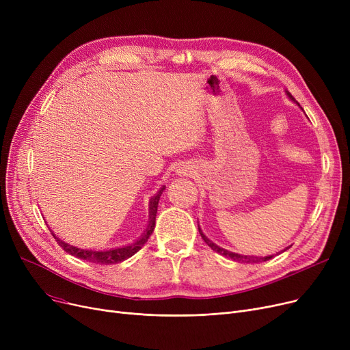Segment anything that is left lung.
I'll return each instance as SVG.
<instances>
[{"instance_id": "obj_1", "label": "left lung", "mask_w": 350, "mask_h": 350, "mask_svg": "<svg viewBox=\"0 0 350 350\" xmlns=\"http://www.w3.org/2000/svg\"><path fill=\"white\" fill-rule=\"evenodd\" d=\"M286 95H288V98L289 99H292L293 100V98H292V95L289 94V92L286 90ZM198 231H200V235L203 237V240H204V243L213 250V251H215V252H218V254H221L223 256H227V258H231L232 261H237V262H244V264H256V262H264V261H268V260H271L273 255H269V256H251V255H241V254H235V252H231V251H227V250H224V248H221V247H218V245H215L213 241H210L208 238L203 234V231H201V228H200V226H198ZM285 251V250H284Z\"/></svg>"}]
</instances>
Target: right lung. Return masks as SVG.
Wrapping results in <instances>:
<instances>
[{
  "mask_svg": "<svg viewBox=\"0 0 350 350\" xmlns=\"http://www.w3.org/2000/svg\"><path fill=\"white\" fill-rule=\"evenodd\" d=\"M165 189V186H163L157 194L150 200L149 203V226H147L146 231L143 232V235L139 238L137 241H135L133 244L129 245H123L119 248H112V250H105V251H95V250H82L78 247L69 245L66 243H64L62 240H59L58 237H55V240L58 241V244L64 248V251H66L68 254L77 256V258L85 260L88 262L92 264H100V265H112V264H118L122 262L127 258H131L132 255H135L146 243L149 240V237L152 235L154 226H156V214H157V206H159V200L160 196L163 193V190Z\"/></svg>",
  "mask_w": 350,
  "mask_h": 350,
  "instance_id": "right-lung-1",
  "label": "right lung"
}]
</instances>
